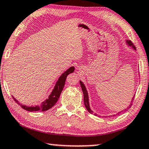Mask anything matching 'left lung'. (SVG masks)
Returning <instances> with one entry per match:
<instances>
[{"label":"left lung","mask_w":149,"mask_h":149,"mask_svg":"<svg viewBox=\"0 0 149 149\" xmlns=\"http://www.w3.org/2000/svg\"><path fill=\"white\" fill-rule=\"evenodd\" d=\"M126 43H127V44L129 46H131L133 48V49H135V46L134 45V44H133L132 43V41H129V40H127V41H126ZM79 83H80V86H81V89H82V92H83V94H84V105H85V106H86V109L88 110V111L89 112H90L91 114H93V112L92 110H91V109H90V104H89V97H88V92H87V90H86V86H84V84H83V82L82 81H79ZM134 97H132V100L131 101L132 102V101H133V100H134ZM131 106H132V103L130 104V105L128 106V108H130L131 107ZM121 112H118V114H120V113ZM94 115H96V116H97V114H94Z\"/></svg>","instance_id":"1"}]
</instances>
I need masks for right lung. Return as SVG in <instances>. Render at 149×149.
<instances>
[{
	"mask_svg": "<svg viewBox=\"0 0 149 149\" xmlns=\"http://www.w3.org/2000/svg\"><path fill=\"white\" fill-rule=\"evenodd\" d=\"M75 68L74 67H71L68 69V70H66L65 72L63 73L59 77L58 80L56 82V84H55L54 89H53L52 92L51 93V94L49 96L48 99L45 100V101L43 102L39 106H26L22 105V104L19 102V101H17L16 99L14 97H13V98L14 100L16 102L21 106L22 108H23L24 110H26L27 111H29V112H33V111H46L50 108H52L53 106L55 105L57 100H59V97L60 96V94L63 90L64 88V85H65V79L67 78L68 75L71 74V73H73L74 72Z\"/></svg>",
	"mask_w": 149,
	"mask_h": 149,
	"instance_id": "add662e5",
	"label": "right lung"
}]
</instances>
